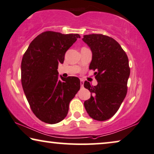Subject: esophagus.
Listing matches in <instances>:
<instances>
[{
  "label": "esophagus",
  "mask_w": 154,
  "mask_h": 154,
  "mask_svg": "<svg viewBox=\"0 0 154 154\" xmlns=\"http://www.w3.org/2000/svg\"><path fill=\"white\" fill-rule=\"evenodd\" d=\"M80 85L82 87H83V86H84V81L83 80H80Z\"/></svg>",
  "instance_id": "34e87169"
}]
</instances>
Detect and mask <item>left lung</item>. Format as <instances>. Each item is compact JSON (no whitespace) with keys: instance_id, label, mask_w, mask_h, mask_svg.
I'll return each mask as SVG.
<instances>
[{"instance_id":"obj_1","label":"left lung","mask_w":154,"mask_h":154,"mask_svg":"<svg viewBox=\"0 0 154 154\" xmlns=\"http://www.w3.org/2000/svg\"><path fill=\"white\" fill-rule=\"evenodd\" d=\"M82 40L91 51L89 69L96 70L94 75L98 82L94 87L89 82L84 84L91 92L84 105L91 118L104 121L116 114L126 96L130 74L128 58L120 45L108 36L89 34Z\"/></svg>"}]
</instances>
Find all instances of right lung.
I'll return each instance as SVG.
<instances>
[{
    "mask_svg": "<svg viewBox=\"0 0 154 154\" xmlns=\"http://www.w3.org/2000/svg\"><path fill=\"white\" fill-rule=\"evenodd\" d=\"M80 38L78 34L43 32L31 42L21 63L24 92L34 115L42 121L56 124L67 116L69 102L80 89L75 77L58 76L66 51Z\"/></svg>",
    "mask_w": 154,
    "mask_h": 154,
    "instance_id": "right-lung-1",
    "label": "right lung"
}]
</instances>
